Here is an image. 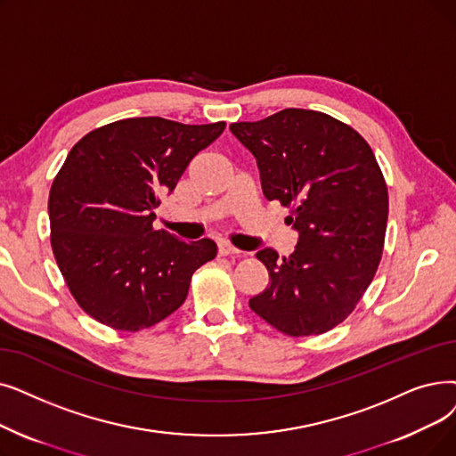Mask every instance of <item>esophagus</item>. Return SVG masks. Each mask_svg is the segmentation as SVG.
<instances>
[{"mask_svg": "<svg viewBox=\"0 0 456 456\" xmlns=\"http://www.w3.org/2000/svg\"><path fill=\"white\" fill-rule=\"evenodd\" d=\"M217 253H220V255H240L242 251L232 248V246L227 244V242H220V244H217Z\"/></svg>", "mask_w": 456, "mask_h": 456, "instance_id": "34e87169", "label": "esophagus"}]
</instances>
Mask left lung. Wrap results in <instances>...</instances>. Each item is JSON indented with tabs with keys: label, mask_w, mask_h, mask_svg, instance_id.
<instances>
[{
	"label": "left lung",
	"mask_w": 456,
	"mask_h": 456,
	"mask_svg": "<svg viewBox=\"0 0 456 456\" xmlns=\"http://www.w3.org/2000/svg\"><path fill=\"white\" fill-rule=\"evenodd\" d=\"M256 160L268 201L292 207L298 231L289 256L256 251L270 285L249 307L292 338L343 322L379 268L387 225V186L363 137L326 113L287 108L263 121L232 123Z\"/></svg>",
	"instance_id": "1"
}]
</instances>
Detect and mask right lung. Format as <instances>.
I'll return each instance as SVG.
<instances>
[{"mask_svg": "<svg viewBox=\"0 0 456 456\" xmlns=\"http://www.w3.org/2000/svg\"><path fill=\"white\" fill-rule=\"evenodd\" d=\"M224 128L134 117L72 147L50 190L52 249L76 302L94 321L137 331L184 304L191 273L217 248L210 239L184 242L154 231V210Z\"/></svg>", "mask_w": 456, "mask_h": 456, "instance_id": "add662e5", "label": "right lung"}]
</instances>
